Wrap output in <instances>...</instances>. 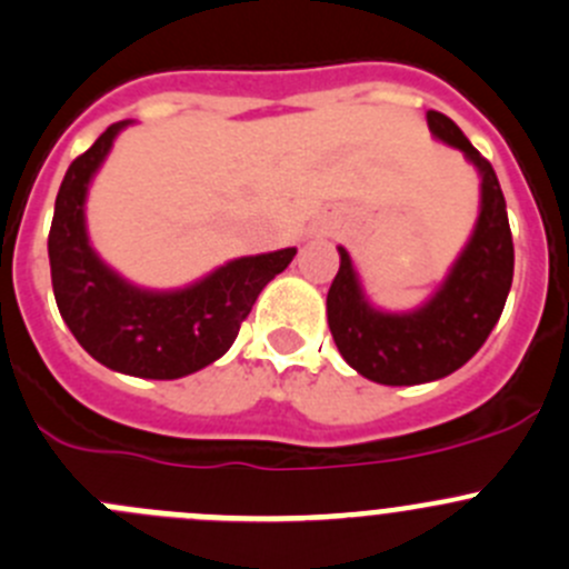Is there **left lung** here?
Here are the masks:
<instances>
[{
	"label": "left lung",
	"mask_w": 569,
	"mask_h": 569,
	"mask_svg": "<svg viewBox=\"0 0 569 569\" xmlns=\"http://www.w3.org/2000/svg\"><path fill=\"white\" fill-rule=\"evenodd\" d=\"M428 127L445 144L459 147L481 174V213L470 244L442 289L411 313L369 306L345 247H339L341 263L328 291L336 347L356 372L383 386L428 383L465 367L498 325L515 278V241L492 163L439 110H428Z\"/></svg>",
	"instance_id": "left-lung-1"
}]
</instances>
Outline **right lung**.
Here are the masks:
<instances>
[{"mask_svg": "<svg viewBox=\"0 0 569 569\" xmlns=\"http://www.w3.org/2000/svg\"><path fill=\"white\" fill-rule=\"evenodd\" d=\"M116 121L71 161L49 228V269L58 311L82 350L116 372L174 380L230 350L263 286L283 272L295 247L230 261L180 291H144L110 272L86 236L88 183L108 156Z\"/></svg>", "mask_w": 569, "mask_h": 569, "instance_id": "1", "label": "right lung"}]
</instances>
